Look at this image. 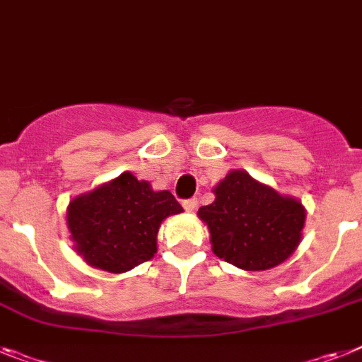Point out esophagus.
<instances>
[{
  "mask_svg": "<svg viewBox=\"0 0 362 362\" xmlns=\"http://www.w3.org/2000/svg\"><path fill=\"white\" fill-rule=\"evenodd\" d=\"M197 206H199V202H197V199L184 200V209H186V211H189V214H193V211H195Z\"/></svg>",
  "mask_w": 362,
  "mask_h": 362,
  "instance_id": "esophagus-1",
  "label": "esophagus"
}]
</instances>
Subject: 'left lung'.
<instances>
[{"mask_svg": "<svg viewBox=\"0 0 362 362\" xmlns=\"http://www.w3.org/2000/svg\"><path fill=\"white\" fill-rule=\"evenodd\" d=\"M215 200L199 209L211 250L243 270H269L289 259L302 241L305 208L243 169L214 187Z\"/></svg>", "mask_w": 362, "mask_h": 362, "instance_id": "left-lung-1", "label": "left lung"}]
</instances>
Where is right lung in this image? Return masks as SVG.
Masks as SVG:
<instances>
[{"label": "right lung", "mask_w": 362, "mask_h": 362, "mask_svg": "<svg viewBox=\"0 0 362 362\" xmlns=\"http://www.w3.org/2000/svg\"><path fill=\"white\" fill-rule=\"evenodd\" d=\"M184 211L171 191H154L130 171L73 197L66 209L69 238L78 256L93 269L129 272L158 250V230Z\"/></svg>", "instance_id": "1"}]
</instances>
